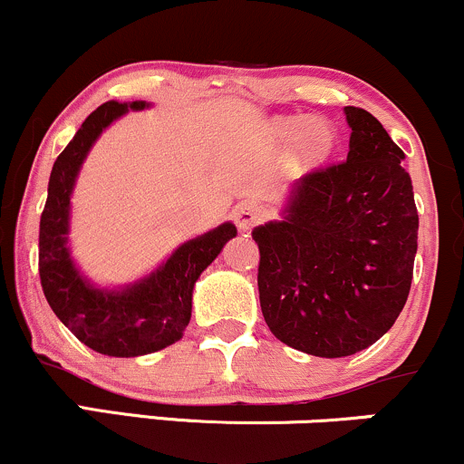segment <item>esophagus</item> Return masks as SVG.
Wrapping results in <instances>:
<instances>
[{"instance_id": "34e87169", "label": "esophagus", "mask_w": 464, "mask_h": 464, "mask_svg": "<svg viewBox=\"0 0 464 464\" xmlns=\"http://www.w3.org/2000/svg\"><path fill=\"white\" fill-rule=\"evenodd\" d=\"M233 218H236V225H237L239 231L248 233L250 228H253L264 218V209L257 205V202L244 200L236 207V211H233Z\"/></svg>"}]
</instances>
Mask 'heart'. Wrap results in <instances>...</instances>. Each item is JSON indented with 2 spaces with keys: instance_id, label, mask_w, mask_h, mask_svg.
<instances>
[{
  "instance_id": "heart-1",
  "label": "heart",
  "mask_w": 464,
  "mask_h": 464,
  "mask_svg": "<svg viewBox=\"0 0 464 464\" xmlns=\"http://www.w3.org/2000/svg\"><path fill=\"white\" fill-rule=\"evenodd\" d=\"M270 137L279 146H295L305 163L323 161L332 152L335 135L323 120H310L307 115H284L270 124Z\"/></svg>"
}]
</instances>
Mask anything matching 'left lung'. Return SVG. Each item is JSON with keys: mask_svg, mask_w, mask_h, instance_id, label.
<instances>
[{"mask_svg": "<svg viewBox=\"0 0 464 464\" xmlns=\"http://www.w3.org/2000/svg\"><path fill=\"white\" fill-rule=\"evenodd\" d=\"M344 115L347 161L296 180L281 220L253 228L266 324L318 358L358 353L395 324L417 255L403 150L369 111L344 106Z\"/></svg>", "mask_w": 464, "mask_h": 464, "instance_id": "left-lung-1", "label": "left lung"}]
</instances>
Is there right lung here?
Instances as JSON below:
<instances>
[{
    "mask_svg": "<svg viewBox=\"0 0 464 464\" xmlns=\"http://www.w3.org/2000/svg\"><path fill=\"white\" fill-rule=\"evenodd\" d=\"M146 106L150 104L143 100H111L82 121L54 161L41 214L39 275L52 312L80 343L113 358L154 353L183 338L191 318L194 284L237 233L231 222L211 228L205 236L180 244L154 273L120 290L98 287L80 275L67 246L69 209L78 172L106 126L129 111Z\"/></svg>",
    "mask_w": 464,
    "mask_h": 464,
    "instance_id": "right-lung-1",
    "label": "right lung"
}]
</instances>
